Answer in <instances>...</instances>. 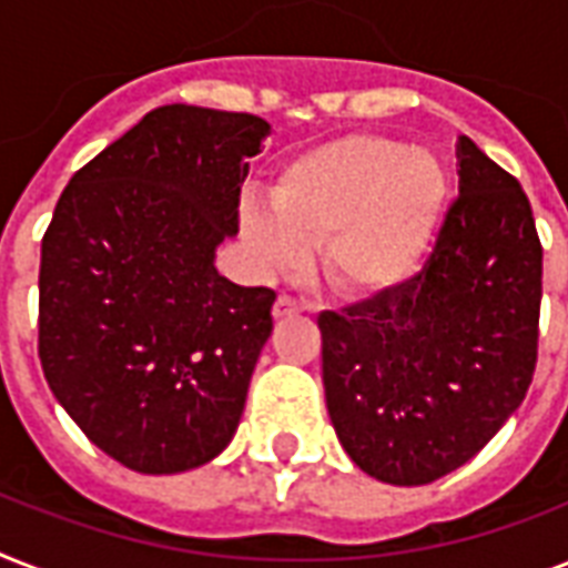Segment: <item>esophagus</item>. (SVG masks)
Instances as JSON below:
<instances>
[{"instance_id":"1","label":"esophagus","mask_w":568,"mask_h":568,"mask_svg":"<svg viewBox=\"0 0 568 568\" xmlns=\"http://www.w3.org/2000/svg\"><path fill=\"white\" fill-rule=\"evenodd\" d=\"M303 306L294 297H288V294H280L274 301V318H288V315H297Z\"/></svg>"}]
</instances>
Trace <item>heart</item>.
Returning <instances> with one entry per match:
<instances>
[{
    "label": "heart",
    "instance_id": "1",
    "mask_svg": "<svg viewBox=\"0 0 568 568\" xmlns=\"http://www.w3.org/2000/svg\"><path fill=\"white\" fill-rule=\"evenodd\" d=\"M448 196L436 155L379 135H345L294 155L244 209L241 239L265 271H292L318 244V274L347 301L400 288L422 267Z\"/></svg>",
    "mask_w": 568,
    "mask_h": 568
}]
</instances>
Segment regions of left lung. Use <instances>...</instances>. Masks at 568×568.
<instances>
[{"label":"left lung","instance_id":"left-lung-1","mask_svg":"<svg viewBox=\"0 0 568 568\" xmlns=\"http://www.w3.org/2000/svg\"><path fill=\"white\" fill-rule=\"evenodd\" d=\"M457 164L459 196L422 271L318 315L329 422L347 457L392 486L468 463L537 368L542 244L528 196L471 138Z\"/></svg>","mask_w":568,"mask_h":568}]
</instances>
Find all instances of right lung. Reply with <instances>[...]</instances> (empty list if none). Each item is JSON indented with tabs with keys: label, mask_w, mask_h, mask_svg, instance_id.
<instances>
[{
	"label": "right lung",
	"mask_w": 568,
	"mask_h": 568,
	"mask_svg": "<svg viewBox=\"0 0 568 568\" xmlns=\"http://www.w3.org/2000/svg\"><path fill=\"white\" fill-rule=\"evenodd\" d=\"M256 114L162 105L75 171L40 244L38 356L88 439L141 475L235 436L276 294L214 267L239 232Z\"/></svg>",
	"instance_id": "right-lung-1"
}]
</instances>
